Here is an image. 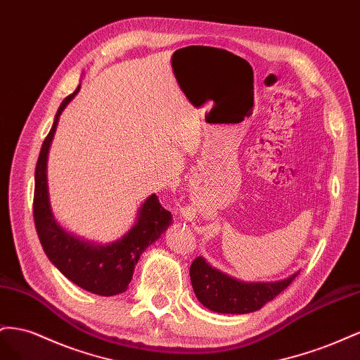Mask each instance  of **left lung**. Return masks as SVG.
Listing matches in <instances>:
<instances>
[{"mask_svg": "<svg viewBox=\"0 0 360 360\" xmlns=\"http://www.w3.org/2000/svg\"><path fill=\"white\" fill-rule=\"evenodd\" d=\"M297 274L279 282L245 283L212 269L200 256L190 266V279L198 300L219 314H249L261 309L266 302L288 288Z\"/></svg>", "mask_w": 360, "mask_h": 360, "instance_id": "8db88e82", "label": "left lung"}]
</instances>
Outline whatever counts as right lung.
Masks as SVG:
<instances>
[{
	"mask_svg": "<svg viewBox=\"0 0 360 360\" xmlns=\"http://www.w3.org/2000/svg\"><path fill=\"white\" fill-rule=\"evenodd\" d=\"M79 87L81 84L61 102L54 125L40 149L34 173L33 215L40 244L49 261L79 288L110 297L127 291L140 255L167 229L172 214L161 207L157 194H152L143 203L137 223L131 231L125 237L107 245H95L79 240L57 224L48 200L46 158L61 111L74 99Z\"/></svg>",
	"mask_w": 360,
	"mask_h": 360,
	"instance_id": "right-lung-1",
	"label": "right lung"
}]
</instances>
